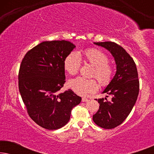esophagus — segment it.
I'll return each mask as SVG.
<instances>
[{"label":"esophagus","mask_w":154,"mask_h":154,"mask_svg":"<svg viewBox=\"0 0 154 154\" xmlns=\"http://www.w3.org/2000/svg\"><path fill=\"white\" fill-rule=\"evenodd\" d=\"M88 98H85V97L82 98V102H88Z\"/></svg>","instance_id":"1"}]
</instances>
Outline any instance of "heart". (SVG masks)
Returning a JSON list of instances; mask_svg holds the SVG:
<instances>
[{
  "label": "heart",
  "instance_id": "obj_1",
  "mask_svg": "<svg viewBox=\"0 0 154 154\" xmlns=\"http://www.w3.org/2000/svg\"><path fill=\"white\" fill-rule=\"evenodd\" d=\"M84 62L94 66L92 76L95 77L102 86L108 85L114 75V67L108 62L109 57L104 52L97 48H91L84 50L82 54L71 52L64 61L65 71L70 75H75L79 72L81 64V57ZM69 86L73 92L79 95H85L97 90L99 85L95 79H87L77 77L69 81Z\"/></svg>",
  "mask_w": 154,
  "mask_h": 154
}]
</instances>
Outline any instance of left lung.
<instances>
[{"label": "left lung", "mask_w": 154, "mask_h": 154, "mask_svg": "<svg viewBox=\"0 0 154 154\" xmlns=\"http://www.w3.org/2000/svg\"><path fill=\"white\" fill-rule=\"evenodd\" d=\"M94 44L109 50L116 64L114 77L102 92L111 95V100H96L100 108L92 117L98 126L112 129L125 121L135 104L140 90L138 73L133 59L121 46L110 41Z\"/></svg>", "instance_id": "left-lung-1"}]
</instances>
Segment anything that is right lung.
I'll return each instance as SVG.
<instances>
[{
  "mask_svg": "<svg viewBox=\"0 0 154 154\" xmlns=\"http://www.w3.org/2000/svg\"><path fill=\"white\" fill-rule=\"evenodd\" d=\"M75 46L66 41H44L25 54L19 90L31 119L47 130L62 128L81 97L71 90L59 93L65 81L64 61Z\"/></svg>",
  "mask_w": 154,
  "mask_h": 154,
  "instance_id": "right-lung-1",
  "label": "right lung"
}]
</instances>
